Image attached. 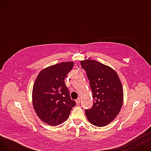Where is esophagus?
Here are the masks:
<instances>
[{"mask_svg":"<svg viewBox=\"0 0 151 151\" xmlns=\"http://www.w3.org/2000/svg\"><path fill=\"white\" fill-rule=\"evenodd\" d=\"M76 104L77 105H78V104H80V98H78V99H77L76 100Z\"/></svg>","mask_w":151,"mask_h":151,"instance_id":"esophagus-1","label":"esophagus"}]
</instances>
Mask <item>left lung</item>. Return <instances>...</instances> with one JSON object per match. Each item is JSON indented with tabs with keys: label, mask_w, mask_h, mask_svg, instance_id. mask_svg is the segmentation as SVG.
<instances>
[{
	"label": "left lung",
	"mask_w": 151,
	"mask_h": 151,
	"mask_svg": "<svg viewBox=\"0 0 151 151\" xmlns=\"http://www.w3.org/2000/svg\"><path fill=\"white\" fill-rule=\"evenodd\" d=\"M81 65L86 71L93 99L92 108L86 110V117L95 126H106L114 119L122 106L120 79L114 69L96 60H81Z\"/></svg>",
	"instance_id": "1"
}]
</instances>
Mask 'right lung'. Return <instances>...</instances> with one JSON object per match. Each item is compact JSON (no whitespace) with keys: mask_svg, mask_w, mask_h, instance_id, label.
Wrapping results in <instances>:
<instances>
[{"mask_svg":"<svg viewBox=\"0 0 151 151\" xmlns=\"http://www.w3.org/2000/svg\"><path fill=\"white\" fill-rule=\"evenodd\" d=\"M73 62H60L40 71L32 89V104L38 117L51 126L64 122L76 103L64 82Z\"/></svg>","mask_w":151,"mask_h":151,"instance_id":"add662e5","label":"right lung"}]
</instances>
